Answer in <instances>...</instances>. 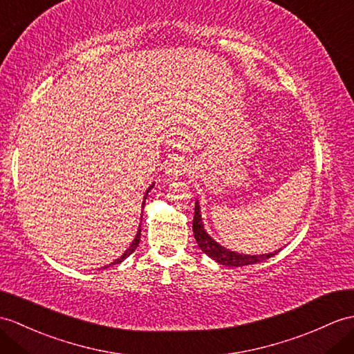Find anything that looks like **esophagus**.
Returning <instances> with one entry per match:
<instances>
[{"instance_id":"1","label":"esophagus","mask_w":354,"mask_h":354,"mask_svg":"<svg viewBox=\"0 0 354 354\" xmlns=\"http://www.w3.org/2000/svg\"><path fill=\"white\" fill-rule=\"evenodd\" d=\"M187 171V162L183 158H175L170 162H167L166 166V174L171 178H178L183 176Z\"/></svg>"}]
</instances>
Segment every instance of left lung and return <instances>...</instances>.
Instances as JSON below:
<instances>
[{
  "instance_id": "left-lung-1",
  "label": "left lung",
  "mask_w": 354,
  "mask_h": 354,
  "mask_svg": "<svg viewBox=\"0 0 354 354\" xmlns=\"http://www.w3.org/2000/svg\"><path fill=\"white\" fill-rule=\"evenodd\" d=\"M193 232L194 238L199 248L202 249L203 253H207L209 258L214 259L216 262L221 266H229V267H243V266H250V264H257V262H262L271 257H274L277 253H266V254H243V253H236L225 249L223 245H220L217 241L212 240V238L207 234L202 223V216H201V208H199V202L196 201V207H194V218H193Z\"/></svg>"
}]
</instances>
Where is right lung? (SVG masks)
<instances>
[{"label": "right lung", "instance_id": "1", "mask_svg": "<svg viewBox=\"0 0 354 354\" xmlns=\"http://www.w3.org/2000/svg\"><path fill=\"white\" fill-rule=\"evenodd\" d=\"M152 187H153V184L149 187V188H147V190H146V196H145V201H146V197H147V193H149L151 190H152ZM143 208H145V202H143ZM140 235H142V226H138V231H137V235H136V238H134V240H133V243H131V245H129V248H128V250L125 252V253H123L122 254V257L120 258H118L116 261H114V262H111V264L110 266H114V264H120V262L123 261V259H127L128 257H129V254L131 253H133L137 248H138V243H140ZM106 267H109V266H106ZM106 267H104V268H106Z\"/></svg>", "mask_w": 354, "mask_h": 354}]
</instances>
